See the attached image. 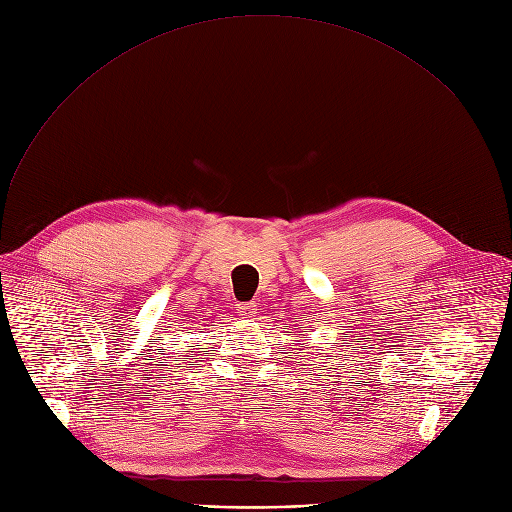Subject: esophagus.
Returning a JSON list of instances; mask_svg holds the SVG:
<instances>
[{"label": "esophagus", "instance_id": "1", "mask_svg": "<svg viewBox=\"0 0 512 512\" xmlns=\"http://www.w3.org/2000/svg\"><path fill=\"white\" fill-rule=\"evenodd\" d=\"M254 309H256V305L252 301H246V303L238 305V313H240V316H244V318H250L252 313H254Z\"/></svg>", "mask_w": 512, "mask_h": 512}]
</instances>
